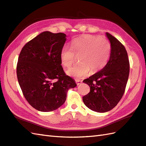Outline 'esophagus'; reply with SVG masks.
Returning a JSON list of instances; mask_svg holds the SVG:
<instances>
[{
  "instance_id": "34e87169",
  "label": "esophagus",
  "mask_w": 146,
  "mask_h": 146,
  "mask_svg": "<svg viewBox=\"0 0 146 146\" xmlns=\"http://www.w3.org/2000/svg\"><path fill=\"white\" fill-rule=\"evenodd\" d=\"M82 81L81 80H76V84L77 85H80V84H81V83H82Z\"/></svg>"
}]
</instances>
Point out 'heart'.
Masks as SVG:
<instances>
[{"mask_svg":"<svg viewBox=\"0 0 146 146\" xmlns=\"http://www.w3.org/2000/svg\"><path fill=\"white\" fill-rule=\"evenodd\" d=\"M70 47L64 46L62 48L60 60L62 65L70 68L75 59V54L80 55V63L66 71L69 76L76 78L87 75L90 70L96 73L102 70L109 61L111 52L109 40L92 35L74 38L70 42Z\"/></svg>","mask_w":146,"mask_h":146,"instance_id":"1","label":"heart"}]
</instances>
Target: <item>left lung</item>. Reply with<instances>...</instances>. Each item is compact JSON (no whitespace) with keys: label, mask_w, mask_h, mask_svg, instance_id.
Listing matches in <instances>:
<instances>
[{"label":"left lung","mask_w":146,"mask_h":146,"mask_svg":"<svg viewBox=\"0 0 146 146\" xmlns=\"http://www.w3.org/2000/svg\"><path fill=\"white\" fill-rule=\"evenodd\" d=\"M106 35L111 44L110 60L102 70L83 81L90 87V92L82 97L83 102L98 112L109 111L117 105L125 92L130 72L125 48L108 32Z\"/></svg>","instance_id":"1"}]
</instances>
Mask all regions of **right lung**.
I'll return each instance as SVG.
<instances>
[{
  "label": "right lung",
  "mask_w": 146,
  "mask_h": 146,
  "mask_svg": "<svg viewBox=\"0 0 146 146\" xmlns=\"http://www.w3.org/2000/svg\"><path fill=\"white\" fill-rule=\"evenodd\" d=\"M66 36L43 32L25 44L19 54V84L26 100L38 111L57 110L65 103L68 89L77 86L61 65L60 51Z\"/></svg>",
  "instance_id": "1"
}]
</instances>
